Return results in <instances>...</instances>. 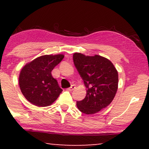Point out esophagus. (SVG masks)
Returning <instances> with one entry per match:
<instances>
[{
    "label": "esophagus",
    "instance_id": "34e87169",
    "mask_svg": "<svg viewBox=\"0 0 149 149\" xmlns=\"http://www.w3.org/2000/svg\"><path fill=\"white\" fill-rule=\"evenodd\" d=\"M75 89V86L74 85H71V86L69 87V88H68L67 89V91H73L74 90V89Z\"/></svg>",
    "mask_w": 149,
    "mask_h": 149
}]
</instances>
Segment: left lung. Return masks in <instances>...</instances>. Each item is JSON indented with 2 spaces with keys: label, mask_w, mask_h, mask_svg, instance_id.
<instances>
[{
  "label": "left lung",
  "mask_w": 149,
  "mask_h": 149,
  "mask_svg": "<svg viewBox=\"0 0 149 149\" xmlns=\"http://www.w3.org/2000/svg\"><path fill=\"white\" fill-rule=\"evenodd\" d=\"M73 62L87 89L85 98L77 102L79 111L92 115L108 107L118 88V72L113 63L100 56L80 53L73 54Z\"/></svg>",
  "instance_id": "8db88e82"
}]
</instances>
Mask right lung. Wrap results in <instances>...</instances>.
<instances>
[{
    "instance_id": "obj_1",
    "label": "right lung",
    "mask_w": 149,
    "mask_h": 149,
    "mask_svg": "<svg viewBox=\"0 0 149 149\" xmlns=\"http://www.w3.org/2000/svg\"><path fill=\"white\" fill-rule=\"evenodd\" d=\"M64 57L62 54L45 55L23 67L19 74V85L22 94L28 102L44 107L56 101L62 89L52 77V71Z\"/></svg>"
}]
</instances>
